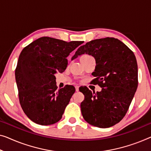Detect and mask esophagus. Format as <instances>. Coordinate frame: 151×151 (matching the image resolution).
Returning a JSON list of instances; mask_svg holds the SVG:
<instances>
[{"mask_svg": "<svg viewBox=\"0 0 151 151\" xmlns=\"http://www.w3.org/2000/svg\"><path fill=\"white\" fill-rule=\"evenodd\" d=\"M75 89H76V91H78V90H79V87H78V85H76Z\"/></svg>", "mask_w": 151, "mask_h": 151, "instance_id": "esophagus-1", "label": "esophagus"}]
</instances>
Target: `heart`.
<instances>
[{"instance_id": "1", "label": "heart", "mask_w": 151, "mask_h": 151, "mask_svg": "<svg viewBox=\"0 0 151 151\" xmlns=\"http://www.w3.org/2000/svg\"><path fill=\"white\" fill-rule=\"evenodd\" d=\"M87 56H89V55H83L81 56V58H83V57H87Z\"/></svg>"}]
</instances>
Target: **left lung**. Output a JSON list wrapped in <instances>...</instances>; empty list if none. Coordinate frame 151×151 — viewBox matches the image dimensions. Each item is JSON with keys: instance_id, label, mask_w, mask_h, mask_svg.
<instances>
[{"instance_id": "8db88e82", "label": "left lung", "mask_w": 151, "mask_h": 151, "mask_svg": "<svg viewBox=\"0 0 151 151\" xmlns=\"http://www.w3.org/2000/svg\"><path fill=\"white\" fill-rule=\"evenodd\" d=\"M85 53L95 58L96 66L91 75L96 78L92 83L100 85L102 91L95 93L87 87H80L85 96L81 104L82 115L91 125L112 127L125 116L138 87L136 56L123 42L110 37L81 46L72 60Z\"/></svg>"}]
</instances>
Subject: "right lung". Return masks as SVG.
Listing matches in <instances>:
<instances>
[{
    "label": "right lung",
    "mask_w": 151,
    "mask_h": 151,
    "mask_svg": "<svg viewBox=\"0 0 151 151\" xmlns=\"http://www.w3.org/2000/svg\"><path fill=\"white\" fill-rule=\"evenodd\" d=\"M83 41L66 42L43 37L24 47L19 56L15 80L21 106L35 123L52 125L62 119L75 92L73 85L58 89L55 75L63 73L66 58Z\"/></svg>",
    "instance_id": "add662e5"
}]
</instances>
